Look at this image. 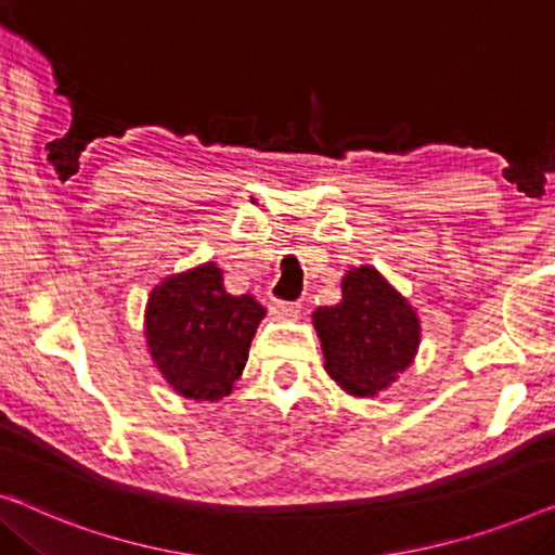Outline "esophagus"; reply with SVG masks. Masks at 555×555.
I'll return each mask as SVG.
<instances>
[{
  "mask_svg": "<svg viewBox=\"0 0 555 555\" xmlns=\"http://www.w3.org/2000/svg\"><path fill=\"white\" fill-rule=\"evenodd\" d=\"M270 312H272V318H275V320H295L297 312H300V308H297V302L272 300Z\"/></svg>",
  "mask_w": 555,
  "mask_h": 555,
  "instance_id": "obj_1",
  "label": "esophagus"
}]
</instances>
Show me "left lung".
Listing matches in <instances>:
<instances>
[{
    "instance_id": "left-lung-1",
    "label": "left lung",
    "mask_w": 555,
    "mask_h": 555,
    "mask_svg": "<svg viewBox=\"0 0 555 555\" xmlns=\"http://www.w3.org/2000/svg\"><path fill=\"white\" fill-rule=\"evenodd\" d=\"M343 300L312 312L325 371L350 396L367 398L411 367L421 345L413 305L371 264L345 272Z\"/></svg>"
}]
</instances>
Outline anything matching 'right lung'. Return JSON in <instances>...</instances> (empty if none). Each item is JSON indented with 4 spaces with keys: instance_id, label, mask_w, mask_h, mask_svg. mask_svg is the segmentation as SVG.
Segmentation results:
<instances>
[{
    "instance_id": "add662e5",
    "label": "right lung",
    "mask_w": 555,
    "mask_h": 555,
    "mask_svg": "<svg viewBox=\"0 0 555 555\" xmlns=\"http://www.w3.org/2000/svg\"><path fill=\"white\" fill-rule=\"evenodd\" d=\"M264 308L224 291L215 262L170 275L150 293L144 337L157 371L192 400H220L245 371Z\"/></svg>"
}]
</instances>
